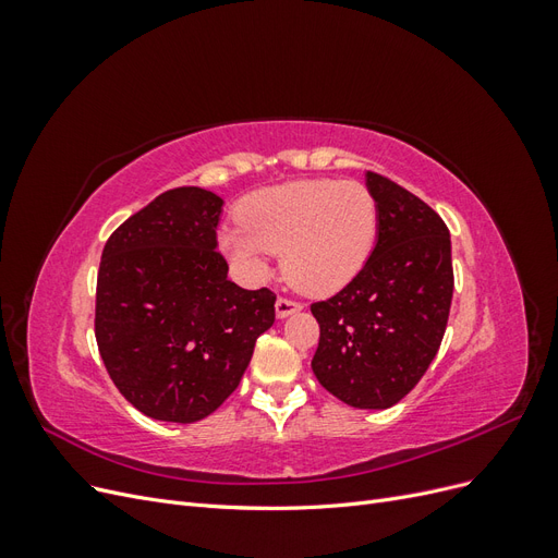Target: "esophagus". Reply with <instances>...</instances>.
<instances>
[{
  "mask_svg": "<svg viewBox=\"0 0 558 558\" xmlns=\"http://www.w3.org/2000/svg\"><path fill=\"white\" fill-rule=\"evenodd\" d=\"M275 310H277V316H279V318H286V316H291V314L300 312V310H302V302L291 300V298H277Z\"/></svg>",
  "mask_w": 558,
  "mask_h": 558,
  "instance_id": "1",
  "label": "esophagus"
}]
</instances>
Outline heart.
Listing matches in <instances>:
<instances>
[{
  "instance_id": "b5f03b06",
  "label": "heart",
  "mask_w": 558,
  "mask_h": 558,
  "mask_svg": "<svg viewBox=\"0 0 558 558\" xmlns=\"http://www.w3.org/2000/svg\"><path fill=\"white\" fill-rule=\"evenodd\" d=\"M240 221L221 230L218 244L244 277L263 279L269 253H281L291 286L328 295L365 265L377 240L379 209L361 181L300 179L253 193Z\"/></svg>"
}]
</instances>
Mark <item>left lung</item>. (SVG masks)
I'll return each instance as SVG.
<instances>
[{"mask_svg": "<svg viewBox=\"0 0 558 558\" xmlns=\"http://www.w3.org/2000/svg\"><path fill=\"white\" fill-rule=\"evenodd\" d=\"M379 209L377 244L340 293L314 302L320 337L312 369L359 410L393 408L442 344L451 295V240L424 199L367 172Z\"/></svg>", "mask_w": 558, "mask_h": 558, "instance_id": "obj_1", "label": "left lung"}]
</instances>
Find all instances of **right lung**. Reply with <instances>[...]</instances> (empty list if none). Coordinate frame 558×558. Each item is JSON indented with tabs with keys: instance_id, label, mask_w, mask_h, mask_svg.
Listing matches in <instances>:
<instances>
[{
	"instance_id": "add662e5",
	"label": "right lung",
	"mask_w": 558,
	"mask_h": 558,
	"mask_svg": "<svg viewBox=\"0 0 558 558\" xmlns=\"http://www.w3.org/2000/svg\"><path fill=\"white\" fill-rule=\"evenodd\" d=\"M221 207L211 191L181 185L132 214L105 244L97 349L118 391L150 418L195 424L221 408L275 324L272 291L228 279L216 248Z\"/></svg>"
}]
</instances>
